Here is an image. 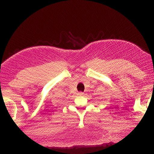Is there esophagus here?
<instances>
[{"instance_id": "obj_1", "label": "esophagus", "mask_w": 154, "mask_h": 154, "mask_svg": "<svg viewBox=\"0 0 154 154\" xmlns=\"http://www.w3.org/2000/svg\"><path fill=\"white\" fill-rule=\"evenodd\" d=\"M78 95H79V96H83V95H84V93H83V92H80L78 93Z\"/></svg>"}]
</instances>
